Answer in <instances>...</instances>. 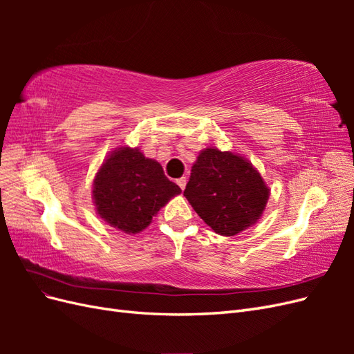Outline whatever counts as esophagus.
Wrapping results in <instances>:
<instances>
[{"mask_svg": "<svg viewBox=\"0 0 354 354\" xmlns=\"http://www.w3.org/2000/svg\"><path fill=\"white\" fill-rule=\"evenodd\" d=\"M186 177H181V178H178L177 180V185H178V187L181 189V190H185V187H186Z\"/></svg>", "mask_w": 354, "mask_h": 354, "instance_id": "34e87169", "label": "esophagus"}]
</instances>
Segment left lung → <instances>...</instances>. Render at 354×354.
Returning a JSON list of instances; mask_svg holds the SVG:
<instances>
[{
  "instance_id": "1",
  "label": "left lung",
  "mask_w": 354,
  "mask_h": 354,
  "mask_svg": "<svg viewBox=\"0 0 354 354\" xmlns=\"http://www.w3.org/2000/svg\"><path fill=\"white\" fill-rule=\"evenodd\" d=\"M185 196L214 232L233 236L260 218L269 187L242 156L208 147L192 167Z\"/></svg>"
}]
</instances>
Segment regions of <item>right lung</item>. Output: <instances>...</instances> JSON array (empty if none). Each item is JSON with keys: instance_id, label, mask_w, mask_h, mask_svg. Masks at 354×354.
Returning a JSON list of instances; mask_svg holds the SVG:
<instances>
[{"instance_id": "1", "label": "right lung", "mask_w": 354, "mask_h": 354, "mask_svg": "<svg viewBox=\"0 0 354 354\" xmlns=\"http://www.w3.org/2000/svg\"><path fill=\"white\" fill-rule=\"evenodd\" d=\"M180 192L156 160L146 158L138 149L120 147L95 176L93 196L106 223L125 233H138Z\"/></svg>"}]
</instances>
